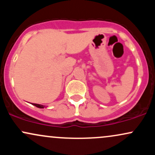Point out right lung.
I'll return each instance as SVG.
<instances>
[{"label":"right lung","instance_id":"right-lung-1","mask_svg":"<svg viewBox=\"0 0 155 155\" xmlns=\"http://www.w3.org/2000/svg\"><path fill=\"white\" fill-rule=\"evenodd\" d=\"M33 105H34L35 106H36V107H38V108H43L44 107V106H42V105H40V104H33Z\"/></svg>","mask_w":155,"mask_h":155}]
</instances>
